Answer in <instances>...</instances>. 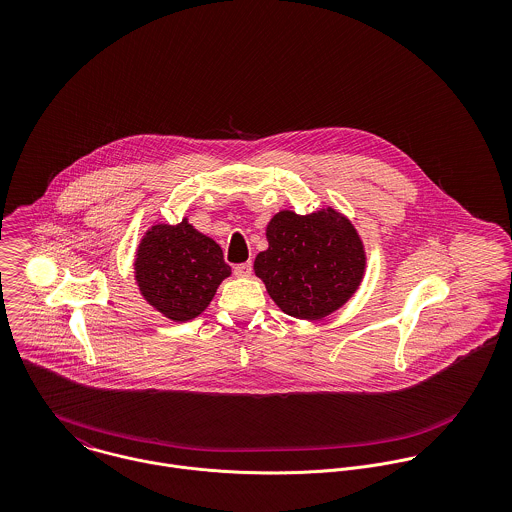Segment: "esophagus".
Segmentation results:
<instances>
[{"instance_id": "esophagus-1", "label": "esophagus", "mask_w": 512, "mask_h": 512, "mask_svg": "<svg viewBox=\"0 0 512 512\" xmlns=\"http://www.w3.org/2000/svg\"><path fill=\"white\" fill-rule=\"evenodd\" d=\"M250 274H252V264H250V262H244V264L234 266V276H236V278H248Z\"/></svg>"}]
</instances>
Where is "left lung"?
<instances>
[{
	"mask_svg": "<svg viewBox=\"0 0 512 512\" xmlns=\"http://www.w3.org/2000/svg\"><path fill=\"white\" fill-rule=\"evenodd\" d=\"M266 238L268 250L256 256L254 272L284 313L317 321L359 290L365 244L337 209L325 207L309 215L280 211L268 222Z\"/></svg>",
	"mask_w": 512,
	"mask_h": 512,
	"instance_id": "8db88e82",
	"label": "left lung"
}]
</instances>
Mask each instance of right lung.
<instances>
[{"label": "right lung", "instance_id": "add662e5", "mask_svg": "<svg viewBox=\"0 0 512 512\" xmlns=\"http://www.w3.org/2000/svg\"><path fill=\"white\" fill-rule=\"evenodd\" d=\"M134 276L151 307L185 323L209 307L220 282L230 276V266L219 244L183 219L147 228L136 250Z\"/></svg>", "mask_w": 512, "mask_h": 512}]
</instances>
